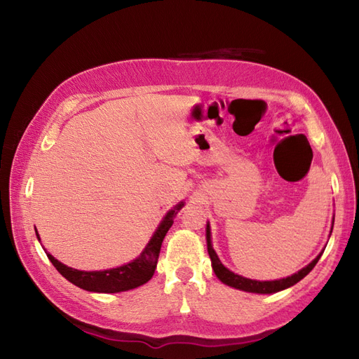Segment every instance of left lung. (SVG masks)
Here are the masks:
<instances>
[{"label": "left lung", "instance_id": "1", "mask_svg": "<svg viewBox=\"0 0 359 359\" xmlns=\"http://www.w3.org/2000/svg\"><path fill=\"white\" fill-rule=\"evenodd\" d=\"M206 245H208V255L211 257V264H212V269L215 276L219 277L224 285L232 286L235 289H241L245 292H253V293H274L278 290L287 289L293 285H297L299 280H302L306 277L310 271L314 268V265L318 264V260L320 259L322 253L313 260L311 264H309L306 268H302L301 271H298L297 274H293L290 277L281 278V280H274V281H257V280H250L245 277L238 276L232 271L227 269L226 266H223V264L220 262V259L217 257L214 248L211 245V232H210V224H206Z\"/></svg>", "mask_w": 359, "mask_h": 359}]
</instances>
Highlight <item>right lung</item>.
Here are the masks:
<instances>
[{
	"label": "right lung",
	"instance_id": "add662e5",
	"mask_svg": "<svg viewBox=\"0 0 359 359\" xmlns=\"http://www.w3.org/2000/svg\"><path fill=\"white\" fill-rule=\"evenodd\" d=\"M182 202L177 205L175 208L170 210L163 222L160 223L158 229L151 238V241L145 247V250L137 259L127 265L106 269V271H79L69 268L64 264L58 262V260L52 255L46 253L52 265L58 269V273L66 277L70 283L76 285L81 289L90 290V292H100V293H115V292H124L135 289L137 286L145 285L147 281L151 280L154 276V269L158 262V255L161 243L165 240L168 231L173 224V217L182 208ZM36 235L39 238V233L36 231ZM40 241V238H39Z\"/></svg>",
	"mask_w": 359,
	"mask_h": 359
}]
</instances>
